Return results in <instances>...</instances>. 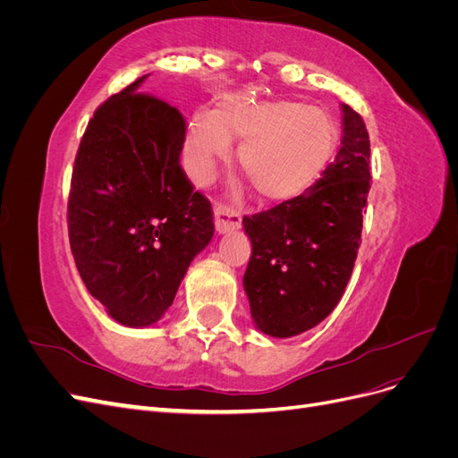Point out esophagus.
<instances>
[{
	"label": "esophagus",
	"instance_id": "34e87169",
	"mask_svg": "<svg viewBox=\"0 0 458 458\" xmlns=\"http://www.w3.org/2000/svg\"><path fill=\"white\" fill-rule=\"evenodd\" d=\"M241 224H242V219L239 214H234L225 206H214V225L219 234L239 229Z\"/></svg>",
	"mask_w": 458,
	"mask_h": 458
}]
</instances>
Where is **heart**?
<instances>
[{"instance_id": "b5f03b06", "label": "heart", "mask_w": 458, "mask_h": 458, "mask_svg": "<svg viewBox=\"0 0 458 458\" xmlns=\"http://www.w3.org/2000/svg\"><path fill=\"white\" fill-rule=\"evenodd\" d=\"M338 126L327 110L296 101H225L216 113L200 110L191 120L185 165L192 182L212 179L217 164L241 140L239 164L258 195L284 204L308 192L323 175L338 147Z\"/></svg>"}]
</instances>
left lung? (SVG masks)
<instances>
[{"mask_svg": "<svg viewBox=\"0 0 458 458\" xmlns=\"http://www.w3.org/2000/svg\"><path fill=\"white\" fill-rule=\"evenodd\" d=\"M335 162L301 197L244 216L252 242L244 290L256 327L275 338L301 335L340 301L361 242L370 189V141L363 118L342 105Z\"/></svg>", "mask_w": 458, "mask_h": 458, "instance_id": "1", "label": "left lung"}]
</instances>
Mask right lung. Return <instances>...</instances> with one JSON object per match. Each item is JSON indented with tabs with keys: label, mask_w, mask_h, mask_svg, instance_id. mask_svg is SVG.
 I'll return each mask as SVG.
<instances>
[{
	"label": "right lung",
	"mask_w": 458,
	"mask_h": 458,
	"mask_svg": "<svg viewBox=\"0 0 458 458\" xmlns=\"http://www.w3.org/2000/svg\"><path fill=\"white\" fill-rule=\"evenodd\" d=\"M143 78L93 113L66 214L81 281L114 321L133 328L157 323L172 306L192 258L214 234L212 204L179 164L185 118L140 93Z\"/></svg>",
	"instance_id": "1"
}]
</instances>
